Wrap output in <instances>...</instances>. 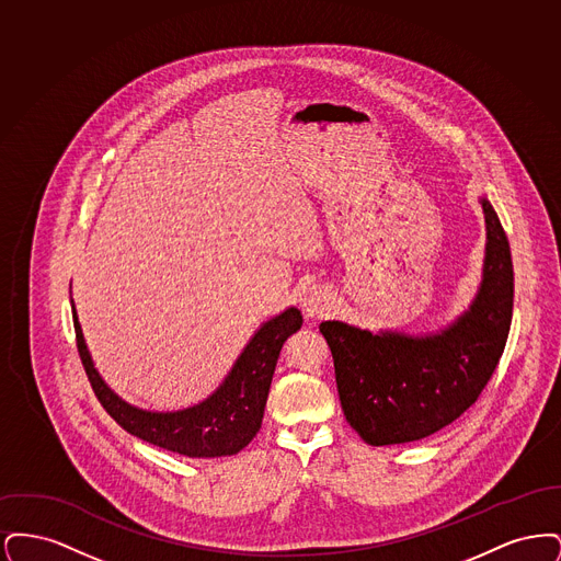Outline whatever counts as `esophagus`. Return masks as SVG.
Wrapping results in <instances>:
<instances>
[{
	"label": "esophagus",
	"instance_id": "34e87169",
	"mask_svg": "<svg viewBox=\"0 0 561 561\" xmlns=\"http://www.w3.org/2000/svg\"><path fill=\"white\" fill-rule=\"evenodd\" d=\"M300 305H302V311H305L307 318L318 320V318L328 316L334 309V298L325 286H313L305 293Z\"/></svg>",
	"mask_w": 561,
	"mask_h": 561
}]
</instances>
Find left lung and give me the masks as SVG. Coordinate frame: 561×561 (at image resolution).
I'll return each instance as SVG.
<instances>
[{
    "instance_id": "obj_1",
    "label": "left lung",
    "mask_w": 561,
    "mask_h": 561,
    "mask_svg": "<svg viewBox=\"0 0 561 561\" xmlns=\"http://www.w3.org/2000/svg\"><path fill=\"white\" fill-rule=\"evenodd\" d=\"M485 214L481 284L469 309L421 336L321 321L347 423L370 446L408 444L448 427L480 398L505 351L513 316V263L492 204Z\"/></svg>"
}]
</instances>
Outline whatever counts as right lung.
<instances>
[{
	"label": "right lung",
	"mask_w": 561,
	"mask_h": 561,
	"mask_svg": "<svg viewBox=\"0 0 561 561\" xmlns=\"http://www.w3.org/2000/svg\"><path fill=\"white\" fill-rule=\"evenodd\" d=\"M71 309L83 370L113 421L142 442L188 458L231 456L243 450L256 437L279 351L288 336L302 325L300 311L288 307L254 332L213 396L185 410L153 412L122 400L103 380L83 341L73 300Z\"/></svg>",
	"instance_id": "right-lung-1"
}]
</instances>
